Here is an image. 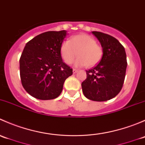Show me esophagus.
Wrapping results in <instances>:
<instances>
[{
    "label": "esophagus",
    "instance_id": "obj_1",
    "mask_svg": "<svg viewBox=\"0 0 145 145\" xmlns=\"http://www.w3.org/2000/svg\"><path fill=\"white\" fill-rule=\"evenodd\" d=\"M77 71H78V70L76 69H73V73H74V74H76Z\"/></svg>",
    "mask_w": 145,
    "mask_h": 145
}]
</instances>
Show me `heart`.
<instances>
[{
    "mask_svg": "<svg viewBox=\"0 0 145 145\" xmlns=\"http://www.w3.org/2000/svg\"><path fill=\"white\" fill-rule=\"evenodd\" d=\"M61 56L67 64H71L78 56L76 65L91 67L99 63L103 55V50L96 40L87 34H79L66 40L61 46Z\"/></svg>",
    "mask_w": 145,
    "mask_h": 145,
    "instance_id": "obj_1",
    "label": "heart"
}]
</instances>
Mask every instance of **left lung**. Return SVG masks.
Listing matches in <instances>:
<instances>
[{"instance_id": "obj_1", "label": "left lung", "mask_w": 145, "mask_h": 145, "mask_svg": "<svg viewBox=\"0 0 145 145\" xmlns=\"http://www.w3.org/2000/svg\"><path fill=\"white\" fill-rule=\"evenodd\" d=\"M100 42L103 55L95 67L86 71L87 77L82 82L83 93L88 99L104 102L116 97L123 85L127 67L123 46L110 35L93 31Z\"/></svg>"}]
</instances>
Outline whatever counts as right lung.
Returning a JSON list of instances; mask_svg holds the SVG:
<instances>
[{
  "mask_svg": "<svg viewBox=\"0 0 145 145\" xmlns=\"http://www.w3.org/2000/svg\"><path fill=\"white\" fill-rule=\"evenodd\" d=\"M67 31H47L26 44L20 59L22 86L32 97L52 100L61 94L73 69L62 61L61 46Z\"/></svg>",
  "mask_w": 145,
  "mask_h": 145,
  "instance_id": "obj_1",
  "label": "right lung"
}]
</instances>
